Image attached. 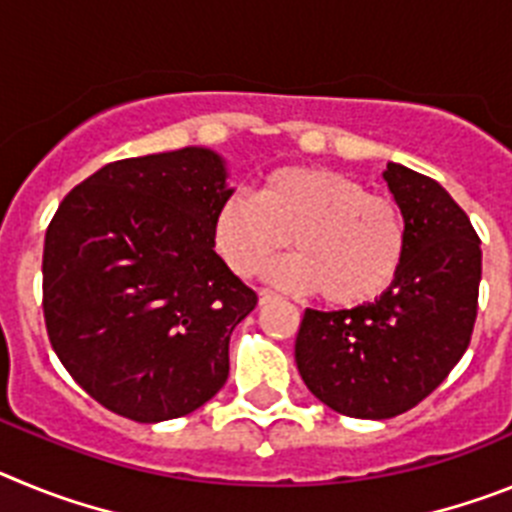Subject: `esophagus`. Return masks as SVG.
<instances>
[{
	"label": "esophagus",
	"mask_w": 512,
	"mask_h": 512,
	"mask_svg": "<svg viewBox=\"0 0 512 512\" xmlns=\"http://www.w3.org/2000/svg\"><path fill=\"white\" fill-rule=\"evenodd\" d=\"M271 300H277V292H271V289H261L259 292L261 305H266V302H271Z\"/></svg>",
	"instance_id": "1"
}]
</instances>
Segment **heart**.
<instances>
[{
    "label": "heart",
    "mask_w": 512,
    "mask_h": 512,
    "mask_svg": "<svg viewBox=\"0 0 512 512\" xmlns=\"http://www.w3.org/2000/svg\"><path fill=\"white\" fill-rule=\"evenodd\" d=\"M217 253L238 277H256L289 246L300 253L269 271L277 284L318 292L336 307L382 297L405 259L400 205L346 174L282 166L264 176L256 200L230 194L212 220Z\"/></svg>",
    "instance_id": "b5f03b06"
}]
</instances>
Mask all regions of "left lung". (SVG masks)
I'll list each match as a JSON object with an SVG mask.
<instances>
[{
    "label": "left lung",
    "mask_w": 512,
    "mask_h": 512,
    "mask_svg": "<svg viewBox=\"0 0 512 512\" xmlns=\"http://www.w3.org/2000/svg\"><path fill=\"white\" fill-rule=\"evenodd\" d=\"M408 230L392 287L351 310H305L295 359L307 390L348 418L408 413L459 364L477 320V230L431 176L387 164Z\"/></svg>",
    "instance_id": "1"
}]
</instances>
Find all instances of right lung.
Returning a JSON list of instances; mask_svg holds the SVG:
<instances>
[{
  "label": "right lung",
  "mask_w": 512,
  "mask_h": 512,
  "mask_svg": "<svg viewBox=\"0 0 512 512\" xmlns=\"http://www.w3.org/2000/svg\"><path fill=\"white\" fill-rule=\"evenodd\" d=\"M207 148L122 158L71 189L43 248L48 338L81 390L135 423L189 415L230 372L259 297L215 253L233 189Z\"/></svg>",
  "instance_id": "obj_1"
}]
</instances>
